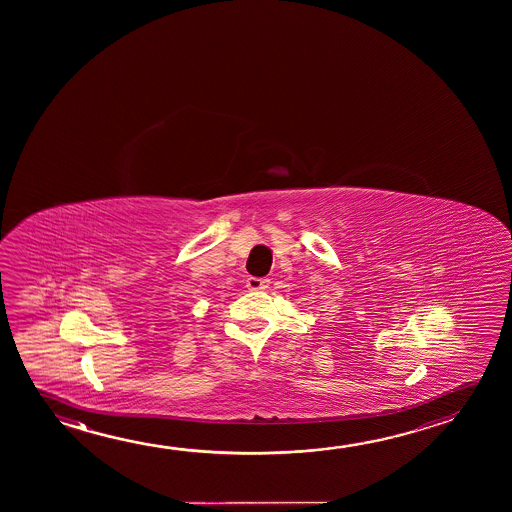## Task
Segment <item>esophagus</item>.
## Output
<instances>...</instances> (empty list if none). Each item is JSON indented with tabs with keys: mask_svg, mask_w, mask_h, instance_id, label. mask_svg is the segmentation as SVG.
<instances>
[{
	"mask_svg": "<svg viewBox=\"0 0 512 512\" xmlns=\"http://www.w3.org/2000/svg\"><path fill=\"white\" fill-rule=\"evenodd\" d=\"M246 287L250 291H264L269 287V278L250 277L246 280Z\"/></svg>",
	"mask_w": 512,
	"mask_h": 512,
	"instance_id": "34e87169",
	"label": "esophagus"
}]
</instances>
